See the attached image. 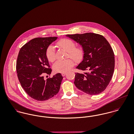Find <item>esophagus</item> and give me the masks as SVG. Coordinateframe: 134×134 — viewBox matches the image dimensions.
<instances>
[{
	"label": "esophagus",
	"instance_id": "obj_1",
	"mask_svg": "<svg viewBox=\"0 0 134 134\" xmlns=\"http://www.w3.org/2000/svg\"><path fill=\"white\" fill-rule=\"evenodd\" d=\"M66 73H62L61 74V75H62V76H64L66 75Z\"/></svg>",
	"mask_w": 134,
	"mask_h": 134
}]
</instances>
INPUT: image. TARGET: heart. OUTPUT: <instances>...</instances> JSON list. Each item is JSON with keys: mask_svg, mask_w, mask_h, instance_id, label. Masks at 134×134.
<instances>
[{"mask_svg": "<svg viewBox=\"0 0 134 134\" xmlns=\"http://www.w3.org/2000/svg\"><path fill=\"white\" fill-rule=\"evenodd\" d=\"M58 46L68 52V57L72 58L75 62L81 61L84 56V50L82 46H76L75 42L69 38H63L57 43ZM46 56L48 60L51 62L56 59L55 49L52 46H49L46 49ZM74 64L72 59H67L64 60H58L54 64V70L57 73H65L70 70Z\"/></svg>", "mask_w": 134, "mask_h": 134, "instance_id": "1", "label": "heart"}]
</instances>
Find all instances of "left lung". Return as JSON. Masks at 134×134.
Returning <instances> with one entry per match:
<instances>
[{"label":"left lung","mask_w":134,"mask_h":134,"mask_svg":"<svg viewBox=\"0 0 134 134\" xmlns=\"http://www.w3.org/2000/svg\"><path fill=\"white\" fill-rule=\"evenodd\" d=\"M66 36L84 50L83 60L76 67L81 73H75V86L90 95L100 93L109 85L114 72L115 55L110 44L103 36L94 33Z\"/></svg>","instance_id":"obj_1"}]
</instances>
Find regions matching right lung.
<instances>
[{"instance_id":"obj_1","label":"right lung","mask_w":134,"mask_h":134,"mask_svg":"<svg viewBox=\"0 0 134 134\" xmlns=\"http://www.w3.org/2000/svg\"><path fill=\"white\" fill-rule=\"evenodd\" d=\"M57 37L36 38L21 47L16 61V71L20 83L26 93L38 101H44L56 96L60 88L63 77L57 73L52 78V69L46 56L49 45Z\"/></svg>"}]
</instances>
